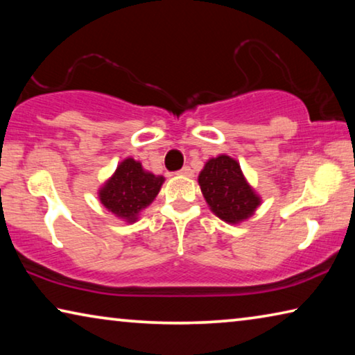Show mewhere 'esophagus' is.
I'll return each mask as SVG.
<instances>
[{
	"label": "esophagus",
	"mask_w": 355,
	"mask_h": 355,
	"mask_svg": "<svg viewBox=\"0 0 355 355\" xmlns=\"http://www.w3.org/2000/svg\"><path fill=\"white\" fill-rule=\"evenodd\" d=\"M178 173H180V175H183V177H192V175H194V172H192V169H191L189 166H184L182 171H178Z\"/></svg>",
	"instance_id": "34e87169"
}]
</instances>
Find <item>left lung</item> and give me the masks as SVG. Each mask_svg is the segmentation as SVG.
Wrapping results in <instances>:
<instances>
[{"instance_id":"8db88e82","label":"left lung","mask_w":355,"mask_h":355,"mask_svg":"<svg viewBox=\"0 0 355 355\" xmlns=\"http://www.w3.org/2000/svg\"><path fill=\"white\" fill-rule=\"evenodd\" d=\"M199 184L211 211L227 224H239L255 213L261 203L243 175L241 166L227 155L207 161Z\"/></svg>"}]
</instances>
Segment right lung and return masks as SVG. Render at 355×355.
I'll list each match as a JSON object with an SVG mask.
<instances>
[{
	"label": "right lung",
	"mask_w": 355,
	"mask_h": 355,
	"mask_svg": "<svg viewBox=\"0 0 355 355\" xmlns=\"http://www.w3.org/2000/svg\"><path fill=\"white\" fill-rule=\"evenodd\" d=\"M163 183V175H153L144 169L139 161L127 158L101 186L98 199L117 218L136 222L137 214L155 200Z\"/></svg>",
	"instance_id": "right-lung-1"
}]
</instances>
